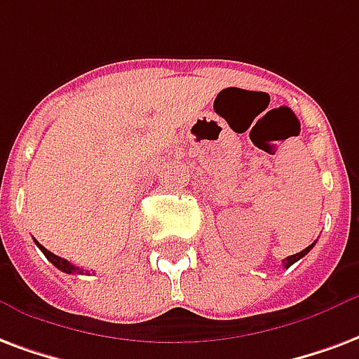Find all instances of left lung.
I'll return each mask as SVG.
<instances>
[{"label":"left lung","instance_id":"left-lung-1","mask_svg":"<svg viewBox=\"0 0 359 359\" xmlns=\"http://www.w3.org/2000/svg\"><path fill=\"white\" fill-rule=\"evenodd\" d=\"M314 245H316V241H314V243H312V245H308L306 249H302L301 253H294V255H291V257H287V259H283V266L289 268V266H291V264H294V262L299 261V259H302L304 255L310 253V249H312V247H314Z\"/></svg>","mask_w":359,"mask_h":359}]
</instances>
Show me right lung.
<instances>
[{
  "instance_id": "right-lung-1",
  "label": "right lung",
  "mask_w": 359,
  "mask_h": 359,
  "mask_svg": "<svg viewBox=\"0 0 359 359\" xmlns=\"http://www.w3.org/2000/svg\"><path fill=\"white\" fill-rule=\"evenodd\" d=\"M36 243H38V241H36ZM38 247L41 249V253L47 257V261H51L58 270H62V272H66V274H83V270H81V268L74 266V264L66 261V259H60V257H57V255L51 253V251H47L41 243H38Z\"/></svg>"
}]
</instances>
